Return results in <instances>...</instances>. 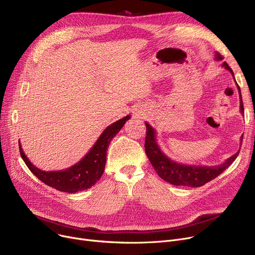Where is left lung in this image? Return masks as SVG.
I'll return each mask as SVG.
<instances>
[{"label":"left lung","mask_w":255,"mask_h":255,"mask_svg":"<svg viewBox=\"0 0 255 255\" xmlns=\"http://www.w3.org/2000/svg\"><path fill=\"white\" fill-rule=\"evenodd\" d=\"M223 57L220 53H216V60H222ZM224 68L232 72H234L231 67L227 65V63H223ZM235 78V76H234ZM238 90L240 93L241 104L240 110L241 113L244 114V106L242 101V95H241V90L239 85ZM145 140H144V150L145 154L148 156L150 162L158 176L162 180L166 181L167 183L176 186H187V187H200L205 185L206 183L212 181L213 179L217 178L220 173H222L227 167H229L239 155V152L234 154L223 164L217 166H196V165H185L179 162L170 160L167 156H165L156 142L155 134L156 132L152 128V126L148 123H145ZM242 140V139H241Z\"/></svg>","instance_id":"obj_1"}]
</instances>
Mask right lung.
<instances>
[{
    "instance_id": "right-lung-1",
    "label": "right lung",
    "mask_w": 255,
    "mask_h": 255,
    "mask_svg": "<svg viewBox=\"0 0 255 255\" xmlns=\"http://www.w3.org/2000/svg\"><path fill=\"white\" fill-rule=\"evenodd\" d=\"M129 119L130 117L126 116L107 127L89 153L79 162L65 170L44 171L37 168L26 158L21 149L20 142L18 141L20 156L31 172H33L40 181L52 188L68 193L87 190L95 185L101 178L105 167L107 148H109L112 139L118 134V132Z\"/></svg>"
}]
</instances>
